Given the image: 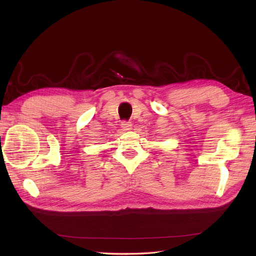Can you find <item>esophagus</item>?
Listing matches in <instances>:
<instances>
[{
	"mask_svg": "<svg viewBox=\"0 0 256 256\" xmlns=\"http://www.w3.org/2000/svg\"><path fill=\"white\" fill-rule=\"evenodd\" d=\"M121 126L123 128V131H131L132 130V123L131 122H122Z\"/></svg>",
	"mask_w": 256,
	"mask_h": 256,
	"instance_id": "obj_1",
	"label": "esophagus"
}]
</instances>
